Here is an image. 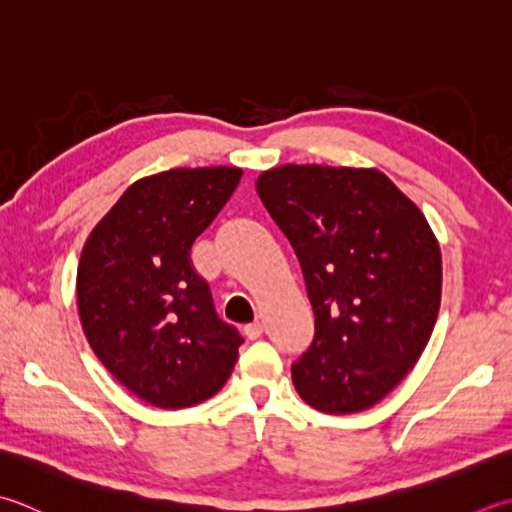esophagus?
Segmentation results:
<instances>
[{
	"label": "esophagus",
	"instance_id": "obj_1",
	"mask_svg": "<svg viewBox=\"0 0 512 512\" xmlns=\"http://www.w3.org/2000/svg\"><path fill=\"white\" fill-rule=\"evenodd\" d=\"M244 333H246V337H248V339H257V337H262V333H264V324L259 322V319H255V322L246 324Z\"/></svg>",
	"mask_w": 512,
	"mask_h": 512
}]
</instances>
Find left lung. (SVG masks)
Here are the masks:
<instances>
[{"label": "left lung", "instance_id": "obj_1", "mask_svg": "<svg viewBox=\"0 0 512 512\" xmlns=\"http://www.w3.org/2000/svg\"><path fill=\"white\" fill-rule=\"evenodd\" d=\"M257 195L302 266L315 337L293 364L299 397L348 415L417 364L442 302V253L426 217L375 168L286 164Z\"/></svg>", "mask_w": 512, "mask_h": 512}]
</instances>
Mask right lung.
I'll return each mask as SVG.
<instances>
[{
  "label": "right lung",
  "mask_w": 512,
  "mask_h": 512,
  "mask_svg": "<svg viewBox=\"0 0 512 512\" xmlns=\"http://www.w3.org/2000/svg\"><path fill=\"white\" fill-rule=\"evenodd\" d=\"M239 179L242 170L228 166L139 179L82 250L77 306L88 344L119 384L157 408L213 397L244 344L190 259Z\"/></svg>",
  "instance_id": "1"
}]
</instances>
